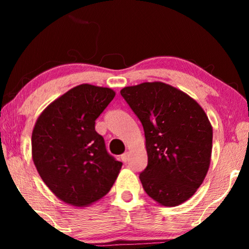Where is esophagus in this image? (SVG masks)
<instances>
[{
  "label": "esophagus",
  "mask_w": 249,
  "mask_h": 249,
  "mask_svg": "<svg viewBox=\"0 0 249 249\" xmlns=\"http://www.w3.org/2000/svg\"><path fill=\"white\" fill-rule=\"evenodd\" d=\"M128 160H129V153L125 152V153H124V154L121 155V161L125 163V162H128Z\"/></svg>",
  "instance_id": "esophagus-1"
}]
</instances>
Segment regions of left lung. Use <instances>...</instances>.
Wrapping results in <instances>:
<instances>
[{
    "label": "left lung",
    "mask_w": 249,
    "mask_h": 249,
    "mask_svg": "<svg viewBox=\"0 0 249 249\" xmlns=\"http://www.w3.org/2000/svg\"><path fill=\"white\" fill-rule=\"evenodd\" d=\"M141 120L148 164L141 173L146 194L162 206H178L202 185L212 156L213 128L188 94L162 81L120 90Z\"/></svg>",
    "instance_id": "left-lung-1"
}]
</instances>
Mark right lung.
Wrapping results in <instances>:
<instances>
[{
  "instance_id": "add662e5",
  "label": "right lung",
  "mask_w": 249,
  "mask_h": 249,
  "mask_svg": "<svg viewBox=\"0 0 249 249\" xmlns=\"http://www.w3.org/2000/svg\"><path fill=\"white\" fill-rule=\"evenodd\" d=\"M115 96L107 87L81 84L47 105L32 134V156L51 192L76 207L110 192L122 163L107 154L95 120Z\"/></svg>"
}]
</instances>
